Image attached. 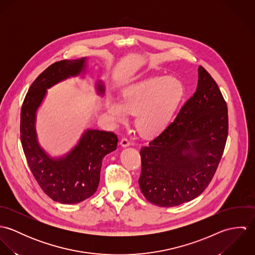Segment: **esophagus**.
Segmentation results:
<instances>
[{"instance_id": "34e87169", "label": "esophagus", "mask_w": 255, "mask_h": 255, "mask_svg": "<svg viewBox=\"0 0 255 255\" xmlns=\"http://www.w3.org/2000/svg\"><path fill=\"white\" fill-rule=\"evenodd\" d=\"M120 144H121V146H123V147H128V146L130 145V142L127 138H123L121 140Z\"/></svg>"}]
</instances>
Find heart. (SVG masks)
<instances>
[{
    "instance_id": "obj_1",
    "label": "heart",
    "mask_w": 255,
    "mask_h": 255,
    "mask_svg": "<svg viewBox=\"0 0 255 255\" xmlns=\"http://www.w3.org/2000/svg\"><path fill=\"white\" fill-rule=\"evenodd\" d=\"M185 86L175 76L149 77L127 86L121 100L108 97L105 108L114 124H124L135 115L134 126L141 136L153 138L173 123L185 97Z\"/></svg>"
}]
</instances>
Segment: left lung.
<instances>
[{
	"label": "left lung",
	"instance_id": "8db88e82",
	"mask_svg": "<svg viewBox=\"0 0 255 255\" xmlns=\"http://www.w3.org/2000/svg\"><path fill=\"white\" fill-rule=\"evenodd\" d=\"M228 127V108L218 85L199 67L193 96L169 128L140 149L138 183L146 199L173 207L201 194L217 170Z\"/></svg>",
	"mask_w": 255,
	"mask_h": 255
}]
</instances>
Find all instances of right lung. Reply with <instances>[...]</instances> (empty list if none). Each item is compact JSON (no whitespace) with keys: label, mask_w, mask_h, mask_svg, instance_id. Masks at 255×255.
<instances>
[{"label":"right lung","mask_w":255,"mask_h":255,"mask_svg":"<svg viewBox=\"0 0 255 255\" xmlns=\"http://www.w3.org/2000/svg\"><path fill=\"white\" fill-rule=\"evenodd\" d=\"M87 57L65 60L51 65L31 84L20 112V140L28 166L42 190L62 204L79 203L95 193L100 182L103 158L117 149L115 133L87 128L77 143L62 156H51L37 137V111L47 90L71 77H85ZM96 93L103 96V80L95 83Z\"/></svg>","instance_id":"1"}]
</instances>
